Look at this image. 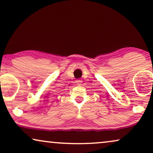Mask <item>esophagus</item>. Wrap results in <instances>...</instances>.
Returning a JSON list of instances; mask_svg holds the SVG:
<instances>
[{"label": "esophagus", "mask_w": 153, "mask_h": 153, "mask_svg": "<svg viewBox=\"0 0 153 153\" xmlns=\"http://www.w3.org/2000/svg\"><path fill=\"white\" fill-rule=\"evenodd\" d=\"M82 82H83V81H81V80H76V83L77 85H81V83H82Z\"/></svg>", "instance_id": "34e87169"}]
</instances>
